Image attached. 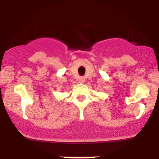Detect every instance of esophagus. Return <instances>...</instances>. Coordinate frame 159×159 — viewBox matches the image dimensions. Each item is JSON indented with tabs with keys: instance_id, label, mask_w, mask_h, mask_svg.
Returning <instances> with one entry per match:
<instances>
[{
	"instance_id": "1",
	"label": "esophagus",
	"mask_w": 159,
	"mask_h": 159,
	"mask_svg": "<svg viewBox=\"0 0 159 159\" xmlns=\"http://www.w3.org/2000/svg\"><path fill=\"white\" fill-rule=\"evenodd\" d=\"M84 81H85V79H84V77H80V78H78V81H79L80 83H84Z\"/></svg>"
}]
</instances>
